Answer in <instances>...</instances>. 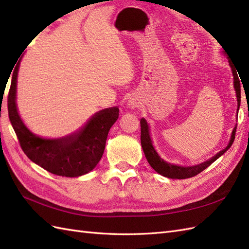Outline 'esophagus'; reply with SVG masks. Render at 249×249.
Returning <instances> with one entry per match:
<instances>
[{
    "instance_id": "esophagus-1",
    "label": "esophagus",
    "mask_w": 249,
    "mask_h": 249,
    "mask_svg": "<svg viewBox=\"0 0 249 249\" xmlns=\"http://www.w3.org/2000/svg\"><path fill=\"white\" fill-rule=\"evenodd\" d=\"M127 107H128L129 109H134V108H136V107H137V104H136L135 102L129 101V102H128V104H127Z\"/></svg>"
}]
</instances>
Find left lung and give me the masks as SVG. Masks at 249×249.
<instances>
[{
	"instance_id": "obj_1",
	"label": "left lung",
	"mask_w": 249,
	"mask_h": 249,
	"mask_svg": "<svg viewBox=\"0 0 249 249\" xmlns=\"http://www.w3.org/2000/svg\"><path fill=\"white\" fill-rule=\"evenodd\" d=\"M232 73H233V79H234L233 84H234V89L236 92V98H238V111H239L240 104H241V86H240L239 75L236 74V71L233 68H232ZM140 124H141V145L143 148L144 155H145V157L148 161V163L151 164L153 169L157 173H159L160 175L173 178V179H186L190 177H194L197 174H199L200 172H203L205 169H207V167L211 165L216 159L221 157L224 153H226L230 148V146L232 145V143L234 141V137H235V130H236V127H234L232 134H231L230 142L227 145V147L219 152L218 154H216L214 157H212L210 160H208L206 162L198 165L183 167V166H178V165H173L171 163H167L162 158H160L157 152L155 151V148L152 144L151 137H149L148 125L146 123V121L144 119H141Z\"/></svg>"
}]
</instances>
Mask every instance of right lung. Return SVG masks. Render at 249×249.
Returning a JSON list of instances; mask_svg holds the SVG:
<instances>
[{
    "label": "right lung",
    "mask_w": 249,
    "mask_h": 249,
    "mask_svg": "<svg viewBox=\"0 0 249 249\" xmlns=\"http://www.w3.org/2000/svg\"><path fill=\"white\" fill-rule=\"evenodd\" d=\"M19 65L20 60L13 72L7 106L10 123L22 151L33 162L58 176L77 177L93 170L105 151L108 132L119 118V108L98 111L76 134L55 140L39 138L26 128L17 110L16 90Z\"/></svg>",
    "instance_id": "1"
}]
</instances>
